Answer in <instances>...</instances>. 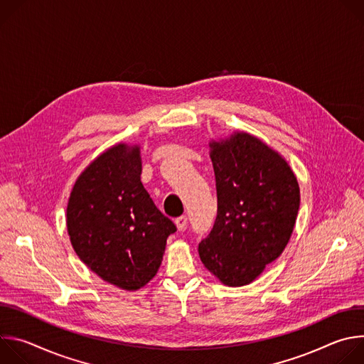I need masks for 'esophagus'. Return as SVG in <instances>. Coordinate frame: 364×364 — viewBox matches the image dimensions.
Returning <instances> with one entry per match:
<instances>
[{"instance_id": "1", "label": "esophagus", "mask_w": 364, "mask_h": 364, "mask_svg": "<svg viewBox=\"0 0 364 364\" xmlns=\"http://www.w3.org/2000/svg\"><path fill=\"white\" fill-rule=\"evenodd\" d=\"M176 225L178 228V230H183L187 226V216H180L176 219Z\"/></svg>"}]
</instances>
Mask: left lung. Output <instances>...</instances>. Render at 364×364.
<instances>
[{
    "instance_id": "1",
    "label": "left lung",
    "mask_w": 364,
    "mask_h": 364,
    "mask_svg": "<svg viewBox=\"0 0 364 364\" xmlns=\"http://www.w3.org/2000/svg\"><path fill=\"white\" fill-rule=\"evenodd\" d=\"M210 148L218 216L198 243V255L225 285L242 287L285 249L299 209V187L287 161L256 136L236 132Z\"/></svg>"
}]
</instances>
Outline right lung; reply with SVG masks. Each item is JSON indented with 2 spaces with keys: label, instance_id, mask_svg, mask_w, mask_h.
<instances>
[{
  "label": "right lung",
  "instance_id": "1",
  "mask_svg": "<svg viewBox=\"0 0 364 364\" xmlns=\"http://www.w3.org/2000/svg\"><path fill=\"white\" fill-rule=\"evenodd\" d=\"M68 232L80 261L103 281L135 291L157 274L176 225L141 183L138 146L118 144L80 174L68 204Z\"/></svg>",
  "mask_w": 364,
  "mask_h": 364
}]
</instances>
